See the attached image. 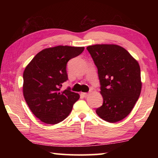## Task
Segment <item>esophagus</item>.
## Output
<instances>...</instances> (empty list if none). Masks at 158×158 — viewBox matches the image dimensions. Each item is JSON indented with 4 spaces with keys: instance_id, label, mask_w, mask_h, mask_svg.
<instances>
[{
    "instance_id": "esophagus-1",
    "label": "esophagus",
    "mask_w": 158,
    "mask_h": 158,
    "mask_svg": "<svg viewBox=\"0 0 158 158\" xmlns=\"http://www.w3.org/2000/svg\"><path fill=\"white\" fill-rule=\"evenodd\" d=\"M81 95L84 96V98H86L87 96H89V93H81Z\"/></svg>"
}]
</instances>
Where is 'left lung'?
<instances>
[{
	"label": "left lung",
	"mask_w": 158,
	"mask_h": 158,
	"mask_svg": "<svg viewBox=\"0 0 158 158\" xmlns=\"http://www.w3.org/2000/svg\"><path fill=\"white\" fill-rule=\"evenodd\" d=\"M98 68L103 104L96 114L104 121L116 123L132 111L139 97L142 83L137 60L117 44L87 47Z\"/></svg>",
	"instance_id": "1"
}]
</instances>
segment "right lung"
I'll return each instance as SVG.
<instances>
[{
  "label": "right lung",
  "instance_id": "1",
  "mask_svg": "<svg viewBox=\"0 0 158 158\" xmlns=\"http://www.w3.org/2000/svg\"><path fill=\"white\" fill-rule=\"evenodd\" d=\"M84 47L56 46L37 53L23 72V97L33 114L47 124H57L69 116L78 93L61 91L68 80L67 63L83 52Z\"/></svg>",
  "mask_w": 158,
  "mask_h": 158
}]
</instances>
